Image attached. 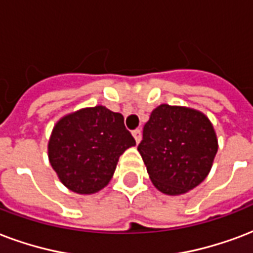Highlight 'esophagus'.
I'll return each mask as SVG.
<instances>
[{
  "mask_svg": "<svg viewBox=\"0 0 253 253\" xmlns=\"http://www.w3.org/2000/svg\"><path fill=\"white\" fill-rule=\"evenodd\" d=\"M132 136H134L135 142H136V143H139L140 139H142V131L134 130V131H132Z\"/></svg>",
  "mask_w": 253,
  "mask_h": 253,
  "instance_id": "esophagus-1",
  "label": "esophagus"
}]
</instances>
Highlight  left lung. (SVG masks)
Returning a JSON list of instances; mask_svg holds the SVG:
<instances>
[{"label": "left lung", "mask_w": 253, "mask_h": 253, "mask_svg": "<svg viewBox=\"0 0 253 253\" xmlns=\"http://www.w3.org/2000/svg\"><path fill=\"white\" fill-rule=\"evenodd\" d=\"M217 147L216 132L206 114L163 103L144 125L138 151L155 188L176 196L207 178Z\"/></svg>", "instance_id": "8db88e82"}]
</instances>
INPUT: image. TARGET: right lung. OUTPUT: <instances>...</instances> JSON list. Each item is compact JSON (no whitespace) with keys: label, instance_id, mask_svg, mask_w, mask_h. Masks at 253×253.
I'll return each instance as SVG.
<instances>
[{"label":"right lung","instance_id":"add662e5","mask_svg":"<svg viewBox=\"0 0 253 253\" xmlns=\"http://www.w3.org/2000/svg\"><path fill=\"white\" fill-rule=\"evenodd\" d=\"M132 146L122 114L99 105L63 115L53 127L47 155L67 190L91 195L109 184L119 157Z\"/></svg>","mask_w":253,"mask_h":253}]
</instances>
